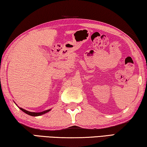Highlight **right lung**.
I'll use <instances>...</instances> for the list:
<instances>
[{"label": "right lung", "mask_w": 147, "mask_h": 147, "mask_svg": "<svg viewBox=\"0 0 147 147\" xmlns=\"http://www.w3.org/2000/svg\"><path fill=\"white\" fill-rule=\"evenodd\" d=\"M19 108H20V109H21V111H23L24 113H25L26 114H28V115H30V116H33V117L40 116V115H43V114H45V113H46L49 112V111L51 110V109H48V110H46V111H43V112H40V113H34V112H30V111H26V110L23 109H22V108H21V107H19Z\"/></svg>", "instance_id": "obj_1"}]
</instances>
